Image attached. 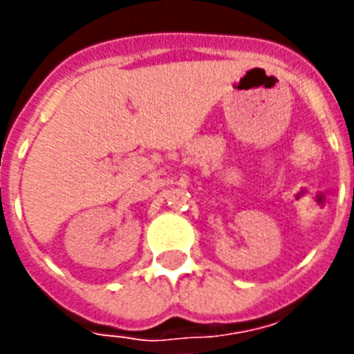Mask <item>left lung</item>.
Returning a JSON list of instances; mask_svg holds the SVG:
<instances>
[{
	"label": "left lung",
	"mask_w": 354,
	"mask_h": 354,
	"mask_svg": "<svg viewBox=\"0 0 354 354\" xmlns=\"http://www.w3.org/2000/svg\"><path fill=\"white\" fill-rule=\"evenodd\" d=\"M353 195H354V189H353Z\"/></svg>",
	"instance_id": "obj_1"
}]
</instances>
